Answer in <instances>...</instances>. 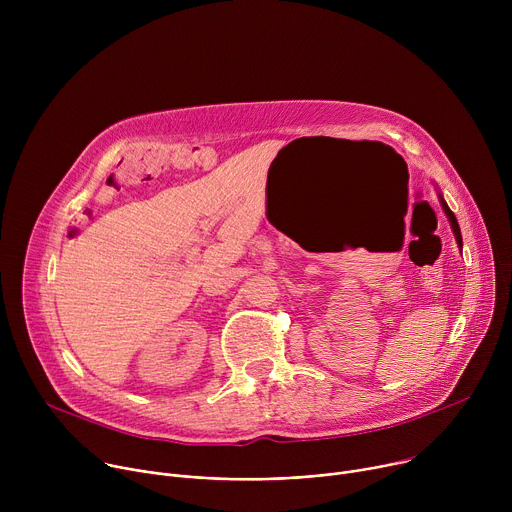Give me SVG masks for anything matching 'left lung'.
Here are the masks:
<instances>
[{"instance_id":"1","label":"left lung","mask_w":512,"mask_h":512,"mask_svg":"<svg viewBox=\"0 0 512 512\" xmlns=\"http://www.w3.org/2000/svg\"><path fill=\"white\" fill-rule=\"evenodd\" d=\"M440 202H442V208H444V212H446V216H448V221H450V225H452V231H454V235H456V241H458V245L462 247V233H460V225H458V221H456V214L450 210V206L446 204V200L440 196Z\"/></svg>"}]
</instances>
